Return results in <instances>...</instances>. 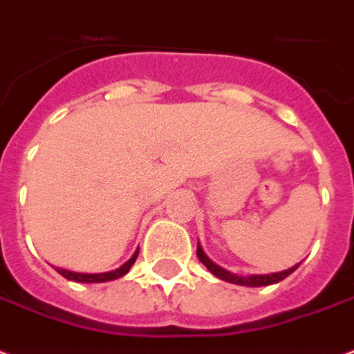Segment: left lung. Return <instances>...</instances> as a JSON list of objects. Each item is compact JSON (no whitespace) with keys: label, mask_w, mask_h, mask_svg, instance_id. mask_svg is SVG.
<instances>
[{"label":"left lung","mask_w":354,"mask_h":354,"mask_svg":"<svg viewBox=\"0 0 354 354\" xmlns=\"http://www.w3.org/2000/svg\"><path fill=\"white\" fill-rule=\"evenodd\" d=\"M196 254H198V259L202 262L205 268H207L209 272L213 273L215 277L223 281H228V283H234V285H241V286H268V285H273V283H279L283 281L285 277H288L290 273L298 268L300 264L292 266V268H288L285 272H277V273H268V275H236V273L228 272V270H224L221 266H216L213 260L209 259L207 254L203 252V249L198 245V249H196Z\"/></svg>","instance_id":"1"}]
</instances>
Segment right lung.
I'll use <instances>...</instances> for the list:
<instances>
[{
	"instance_id": "1",
	"label": "right lung",
	"mask_w": 354,
	"mask_h": 354,
	"mask_svg": "<svg viewBox=\"0 0 354 354\" xmlns=\"http://www.w3.org/2000/svg\"><path fill=\"white\" fill-rule=\"evenodd\" d=\"M138 252H133V257H131L128 262H124L120 268L117 270H113V272H105V273H79V272H69V270H64V268H56V272L60 273L62 277H66L69 281H77V283H105V281H113L118 279V277H122L126 273L130 272V268L133 266L136 259H138Z\"/></svg>"
}]
</instances>
